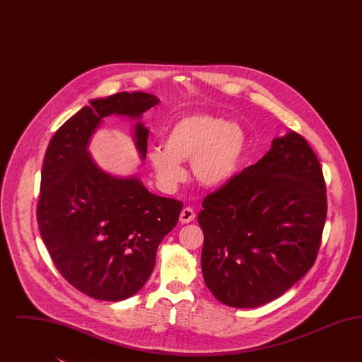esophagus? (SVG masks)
I'll return each mask as SVG.
<instances>
[{"label": "esophagus", "mask_w": 362, "mask_h": 362, "mask_svg": "<svg viewBox=\"0 0 362 362\" xmlns=\"http://www.w3.org/2000/svg\"><path fill=\"white\" fill-rule=\"evenodd\" d=\"M194 218H195V213L191 207H185L180 213V217H179L182 224H189L191 221H194Z\"/></svg>", "instance_id": "obj_1"}]
</instances>
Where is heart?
Instances as JSON below:
<instances>
[{
    "mask_svg": "<svg viewBox=\"0 0 362 362\" xmlns=\"http://www.w3.org/2000/svg\"><path fill=\"white\" fill-rule=\"evenodd\" d=\"M247 151V134L236 122L211 114H189L173 122L164 146H153L148 160L158 183L176 187L185 179L183 161L191 160V173L209 189H223L240 171Z\"/></svg>",
    "mask_w": 362,
    "mask_h": 362,
    "instance_id": "1",
    "label": "heart"
}]
</instances>
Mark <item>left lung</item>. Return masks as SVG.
<instances>
[{
	"instance_id": "8db88e82",
	"label": "left lung",
	"mask_w": 362,
	"mask_h": 362,
	"mask_svg": "<svg viewBox=\"0 0 362 362\" xmlns=\"http://www.w3.org/2000/svg\"><path fill=\"white\" fill-rule=\"evenodd\" d=\"M202 206L209 291L228 307L264 305L315 263L327 216L320 163L304 138L288 132Z\"/></svg>"
}]
</instances>
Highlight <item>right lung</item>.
I'll list each match as a JSON object with an SVG mask.
<instances>
[{"label": "right lung", "mask_w": 362, "mask_h": 362, "mask_svg": "<svg viewBox=\"0 0 362 362\" xmlns=\"http://www.w3.org/2000/svg\"><path fill=\"white\" fill-rule=\"evenodd\" d=\"M158 103L146 92L92 99L57 130L45 155L36 210L42 240L62 276L96 300L121 301L145 285L183 207L152 194L137 173H105L88 151L103 118L124 117L136 121L133 139L144 161L149 130L141 118Z\"/></svg>", "instance_id": "obj_1"}]
</instances>
